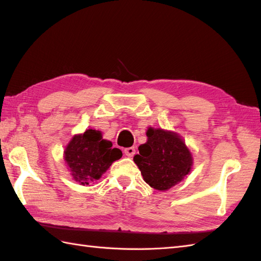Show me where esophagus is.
Returning a JSON list of instances; mask_svg holds the SVG:
<instances>
[{"label":"esophagus","mask_w":261,"mask_h":261,"mask_svg":"<svg viewBox=\"0 0 261 261\" xmlns=\"http://www.w3.org/2000/svg\"><path fill=\"white\" fill-rule=\"evenodd\" d=\"M124 153L127 157H132L136 153V148L135 147H130V148H125L124 149Z\"/></svg>","instance_id":"obj_1"}]
</instances>
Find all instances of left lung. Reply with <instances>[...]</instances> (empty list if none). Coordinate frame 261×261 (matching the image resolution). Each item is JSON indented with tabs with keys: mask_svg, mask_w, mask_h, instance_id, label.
Returning a JSON list of instances; mask_svg holds the SVG:
<instances>
[{
	"mask_svg": "<svg viewBox=\"0 0 261 261\" xmlns=\"http://www.w3.org/2000/svg\"><path fill=\"white\" fill-rule=\"evenodd\" d=\"M148 141L139 147L134 162L147 184L167 191L190 173L192 154L179 136L162 129H149Z\"/></svg>",
	"mask_w": 261,
	"mask_h": 261,
	"instance_id": "left-lung-1",
	"label": "left lung"
}]
</instances>
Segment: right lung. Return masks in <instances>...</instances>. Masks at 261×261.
I'll return each mask as SVG.
<instances>
[{
	"mask_svg": "<svg viewBox=\"0 0 261 261\" xmlns=\"http://www.w3.org/2000/svg\"><path fill=\"white\" fill-rule=\"evenodd\" d=\"M121 157L120 149L112 148V142L102 139L101 132L92 129L75 136L65 150L71 176L82 185L98 179Z\"/></svg>",
	"mask_w": 261,
	"mask_h": 261,
	"instance_id": "1",
	"label": "right lung"
}]
</instances>
